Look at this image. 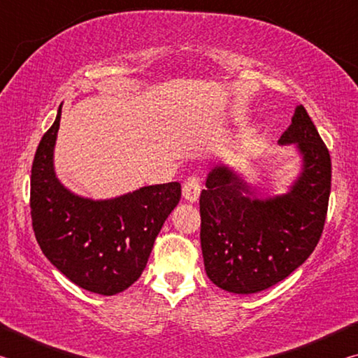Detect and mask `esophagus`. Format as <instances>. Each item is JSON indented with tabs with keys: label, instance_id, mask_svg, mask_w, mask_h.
Wrapping results in <instances>:
<instances>
[{
	"label": "esophagus",
	"instance_id": "obj_1",
	"mask_svg": "<svg viewBox=\"0 0 358 358\" xmlns=\"http://www.w3.org/2000/svg\"><path fill=\"white\" fill-rule=\"evenodd\" d=\"M201 196V180L196 175H191L183 185V197L187 202H197Z\"/></svg>",
	"mask_w": 358,
	"mask_h": 358
}]
</instances>
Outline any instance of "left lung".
Wrapping results in <instances>:
<instances>
[{"label":"left lung","mask_w":358,"mask_h":358,"mask_svg":"<svg viewBox=\"0 0 358 358\" xmlns=\"http://www.w3.org/2000/svg\"><path fill=\"white\" fill-rule=\"evenodd\" d=\"M280 145H295L301 172L290 189L254 197L232 169L220 164L201 194V245L207 276L227 292L256 294L287 278L311 256L322 235L331 186V161L303 106Z\"/></svg>","instance_id":"obj_1"}]
</instances>
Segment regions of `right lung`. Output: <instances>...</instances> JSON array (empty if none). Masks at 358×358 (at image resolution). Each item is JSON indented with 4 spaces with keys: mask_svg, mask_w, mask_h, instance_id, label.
Here are the masks:
<instances>
[{
    "mask_svg": "<svg viewBox=\"0 0 358 358\" xmlns=\"http://www.w3.org/2000/svg\"><path fill=\"white\" fill-rule=\"evenodd\" d=\"M62 106L36 150L31 220L44 256L78 287L101 295L123 292L141 278L162 224L181 197L177 181L143 186L93 201L64 187L53 169Z\"/></svg>",
    "mask_w": 358,
    "mask_h": 358,
    "instance_id": "add662e5",
    "label": "right lung"
}]
</instances>
